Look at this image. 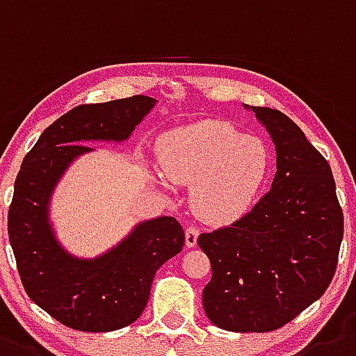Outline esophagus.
Returning <instances> with one entry per match:
<instances>
[{"label":"esophagus","instance_id":"esophagus-1","mask_svg":"<svg viewBox=\"0 0 356 356\" xmlns=\"http://www.w3.org/2000/svg\"><path fill=\"white\" fill-rule=\"evenodd\" d=\"M197 239H198V230L195 229V227H188V229H186V246H188V248L197 246Z\"/></svg>","mask_w":356,"mask_h":356}]
</instances>
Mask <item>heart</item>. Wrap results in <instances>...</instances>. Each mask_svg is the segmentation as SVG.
I'll use <instances>...</instances> for the list:
<instances>
[{"label": "heart", "mask_w": 356, "mask_h": 356, "mask_svg": "<svg viewBox=\"0 0 356 356\" xmlns=\"http://www.w3.org/2000/svg\"><path fill=\"white\" fill-rule=\"evenodd\" d=\"M161 170L170 181L191 186V206L209 223L245 216L271 170V152L254 134L222 120L179 127L159 143Z\"/></svg>", "instance_id": "b5f03b06"}]
</instances>
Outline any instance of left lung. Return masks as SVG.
Listing matches in <instances>:
<instances>
[{
	"instance_id": "8db88e82",
	"label": "left lung",
	"mask_w": 356,
	"mask_h": 356,
	"mask_svg": "<svg viewBox=\"0 0 356 356\" xmlns=\"http://www.w3.org/2000/svg\"><path fill=\"white\" fill-rule=\"evenodd\" d=\"M254 111L275 143L271 190L232 225L200 234L213 277L202 302L218 328L271 332L312 305L334 278L344 218L328 161L287 115Z\"/></svg>"
}]
</instances>
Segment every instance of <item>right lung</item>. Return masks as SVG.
Returning <instances> with one entry per match:
<instances>
[{
  "label": "right lung",
  "instance_id": "add662e5",
  "mask_svg": "<svg viewBox=\"0 0 356 356\" xmlns=\"http://www.w3.org/2000/svg\"><path fill=\"white\" fill-rule=\"evenodd\" d=\"M156 99H129L70 110L51 124L24 158L8 211V239L28 296L56 321L81 332H113L142 316L156 271L177 255L184 230L172 216L136 223L117 245L79 257L62 245L51 220V198L90 142L131 138Z\"/></svg>",
  "mask_w": 356,
  "mask_h": 356
}]
</instances>
